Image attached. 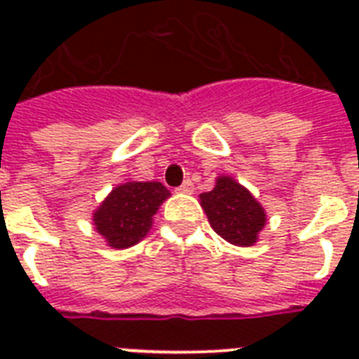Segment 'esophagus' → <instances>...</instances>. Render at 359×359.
Wrapping results in <instances>:
<instances>
[{
    "label": "esophagus",
    "mask_w": 359,
    "mask_h": 359,
    "mask_svg": "<svg viewBox=\"0 0 359 359\" xmlns=\"http://www.w3.org/2000/svg\"><path fill=\"white\" fill-rule=\"evenodd\" d=\"M177 191H180V194H191V191H194V182H191V180H184L182 186L177 188Z\"/></svg>",
    "instance_id": "34e87169"
}]
</instances>
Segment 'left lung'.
Instances as JSON below:
<instances>
[{"label": "left lung", "instance_id": "1", "mask_svg": "<svg viewBox=\"0 0 359 359\" xmlns=\"http://www.w3.org/2000/svg\"><path fill=\"white\" fill-rule=\"evenodd\" d=\"M203 210L207 212L216 233L235 245H253L266 224V214L261 203L231 177H218L214 190L199 196Z\"/></svg>", "mask_w": 359, "mask_h": 359}]
</instances>
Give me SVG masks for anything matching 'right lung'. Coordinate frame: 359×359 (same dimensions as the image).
<instances>
[{"instance_id":"obj_1","label":"right lung","mask_w":359,"mask_h":359,"mask_svg":"<svg viewBox=\"0 0 359 359\" xmlns=\"http://www.w3.org/2000/svg\"><path fill=\"white\" fill-rule=\"evenodd\" d=\"M169 196L162 182L119 184L93 214L95 229L111 248H130L151 231L152 216Z\"/></svg>"}]
</instances>
